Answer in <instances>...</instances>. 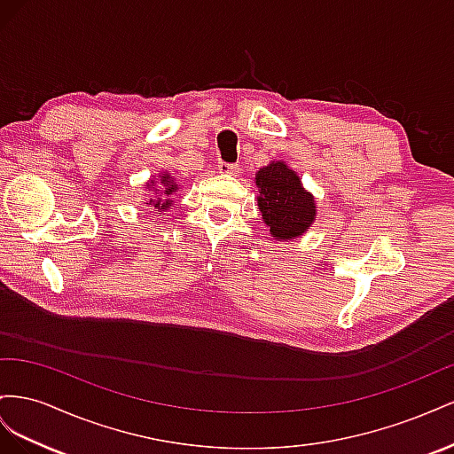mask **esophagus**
I'll list each match as a JSON object with an SVG mask.
<instances>
[{
  "instance_id": "esophagus-1",
  "label": "esophagus",
  "mask_w": 454,
  "mask_h": 454,
  "mask_svg": "<svg viewBox=\"0 0 454 454\" xmlns=\"http://www.w3.org/2000/svg\"><path fill=\"white\" fill-rule=\"evenodd\" d=\"M218 171L224 173V175H238V173H239V165H238V163H224V161H220V163H218Z\"/></svg>"
}]
</instances>
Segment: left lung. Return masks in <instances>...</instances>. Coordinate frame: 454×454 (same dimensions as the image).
Returning <instances> with one entry per match:
<instances>
[{
	"label": "left lung",
	"mask_w": 454,
	"mask_h": 454,
	"mask_svg": "<svg viewBox=\"0 0 454 454\" xmlns=\"http://www.w3.org/2000/svg\"><path fill=\"white\" fill-rule=\"evenodd\" d=\"M256 203L264 224L278 241H293L304 236L317 216L316 198L302 186L294 169L278 160L261 167L254 175Z\"/></svg>",
	"instance_id": "8db88e82"
}]
</instances>
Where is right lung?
<instances>
[{
	"label": "right lung",
	"mask_w": 454,
	"mask_h": 454,
	"mask_svg": "<svg viewBox=\"0 0 454 454\" xmlns=\"http://www.w3.org/2000/svg\"><path fill=\"white\" fill-rule=\"evenodd\" d=\"M148 188V201L146 207L150 211H158L161 215L163 211H169L173 207V193L178 190L176 176H173L169 171H161L158 178H150L146 183Z\"/></svg>",
	"instance_id": "1"
}]
</instances>
